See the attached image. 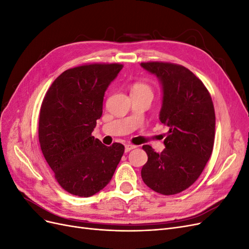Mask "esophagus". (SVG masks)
<instances>
[{"label": "esophagus", "instance_id": "34e87169", "mask_svg": "<svg viewBox=\"0 0 249 249\" xmlns=\"http://www.w3.org/2000/svg\"><path fill=\"white\" fill-rule=\"evenodd\" d=\"M134 148H136V146L133 145V144H126L125 147H124V150H125V153H129L130 150H132Z\"/></svg>", "mask_w": 249, "mask_h": 249}]
</instances>
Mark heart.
Returning a JSON list of instances; mask_svg holds the SVG:
<instances>
[{"label":"heart","mask_w":249,"mask_h":249,"mask_svg":"<svg viewBox=\"0 0 249 249\" xmlns=\"http://www.w3.org/2000/svg\"><path fill=\"white\" fill-rule=\"evenodd\" d=\"M131 92H152V88L145 83L136 82L132 85Z\"/></svg>","instance_id":"1"}]
</instances>
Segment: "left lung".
<instances>
[{
	"label": "left lung",
	"mask_w": 249,
	"mask_h": 249,
	"mask_svg": "<svg viewBox=\"0 0 249 249\" xmlns=\"http://www.w3.org/2000/svg\"><path fill=\"white\" fill-rule=\"evenodd\" d=\"M160 80L163 90L161 123L169 127L165 149L156 153L143 145L147 162L141 177L150 189L164 195L189 188L205 168L215 138V111L208 89L185 66L168 62H142Z\"/></svg>",
	"instance_id": "8db88e82"
}]
</instances>
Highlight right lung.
<instances>
[{"mask_svg": "<svg viewBox=\"0 0 249 249\" xmlns=\"http://www.w3.org/2000/svg\"><path fill=\"white\" fill-rule=\"evenodd\" d=\"M124 65L93 63L63 71L41 104V152L65 191L89 197L106 187L124 152L120 143L104 145L91 133L103 114L105 91Z\"/></svg>", "mask_w": 249, "mask_h": 249, "instance_id": "1", "label": "right lung"}]
</instances>
